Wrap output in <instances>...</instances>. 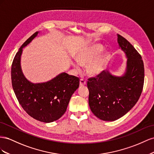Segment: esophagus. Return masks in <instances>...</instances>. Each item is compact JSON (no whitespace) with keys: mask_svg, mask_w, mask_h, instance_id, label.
<instances>
[{"mask_svg":"<svg viewBox=\"0 0 154 154\" xmlns=\"http://www.w3.org/2000/svg\"><path fill=\"white\" fill-rule=\"evenodd\" d=\"M86 85V82L84 79H81L80 80V82H79L80 86H84Z\"/></svg>","mask_w":154,"mask_h":154,"instance_id":"obj_1","label":"esophagus"}]
</instances>
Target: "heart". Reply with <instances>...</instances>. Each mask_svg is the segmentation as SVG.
I'll return each mask as SVG.
<instances>
[{"instance_id": "1", "label": "heart", "mask_w": 154, "mask_h": 154, "mask_svg": "<svg viewBox=\"0 0 154 154\" xmlns=\"http://www.w3.org/2000/svg\"><path fill=\"white\" fill-rule=\"evenodd\" d=\"M103 46L99 44L87 46L79 50L75 55L76 62L73 63V66L77 71H79L80 65H86V72L91 77H97L106 69L110 59V54L108 51H104Z\"/></svg>"}]
</instances>
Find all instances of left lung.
<instances>
[{"label":"left lung","instance_id":"1","mask_svg":"<svg viewBox=\"0 0 154 154\" xmlns=\"http://www.w3.org/2000/svg\"><path fill=\"white\" fill-rule=\"evenodd\" d=\"M120 49L124 52L126 68L120 76L107 71L90 78L89 106L94 115L105 121H113L124 116L137 103L142 93L144 69L141 56L131 44L117 35Z\"/></svg>","mask_w":154,"mask_h":154}]
</instances>
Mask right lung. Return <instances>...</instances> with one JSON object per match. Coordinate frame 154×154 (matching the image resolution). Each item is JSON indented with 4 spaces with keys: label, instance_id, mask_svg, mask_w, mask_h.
Wrapping results in <instances>:
<instances>
[{
    "label": "right lung",
    "instance_id": "1",
    "mask_svg": "<svg viewBox=\"0 0 154 154\" xmlns=\"http://www.w3.org/2000/svg\"><path fill=\"white\" fill-rule=\"evenodd\" d=\"M39 33L33 34L16 54L11 66V82L17 98L26 113L37 121L51 122L66 111L72 95L79 86V79L65 72L43 82L33 83L26 78L20 63L23 48Z\"/></svg>",
    "mask_w": 154,
    "mask_h": 154
}]
</instances>
